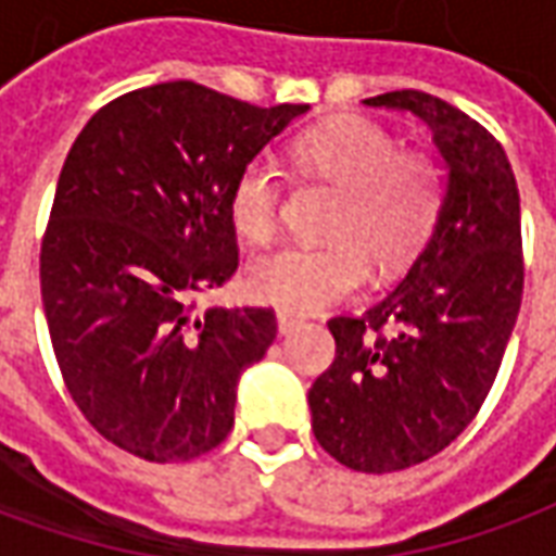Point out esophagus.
Returning <instances> with one entry per match:
<instances>
[{"label": "esophagus", "instance_id": "obj_1", "mask_svg": "<svg viewBox=\"0 0 556 556\" xmlns=\"http://www.w3.org/2000/svg\"><path fill=\"white\" fill-rule=\"evenodd\" d=\"M301 325H303V321L298 318V315L286 313V309H279V313H277V327H279V333H282V337L294 333V330H298Z\"/></svg>", "mask_w": 556, "mask_h": 556}]
</instances>
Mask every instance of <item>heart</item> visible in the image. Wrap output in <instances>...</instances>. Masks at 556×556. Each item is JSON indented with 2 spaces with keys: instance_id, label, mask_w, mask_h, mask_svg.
<instances>
[{
  "instance_id": "1",
  "label": "heart",
  "mask_w": 556,
  "mask_h": 556,
  "mask_svg": "<svg viewBox=\"0 0 556 556\" xmlns=\"http://www.w3.org/2000/svg\"><path fill=\"white\" fill-rule=\"evenodd\" d=\"M294 166L337 187L339 199L325 243H286L255 258L247 289L255 301L286 313H315L345 301L369 277H390L408 265L429 241L441 214L443 175L426 151H402L390 127L363 115H339L315 125L291 146ZM282 184L274 163L253 157L229 187V219L253 243L270 241L279 229Z\"/></svg>"
}]
</instances>
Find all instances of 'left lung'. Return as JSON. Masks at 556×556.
<instances>
[{
  "mask_svg": "<svg viewBox=\"0 0 556 556\" xmlns=\"http://www.w3.org/2000/svg\"><path fill=\"white\" fill-rule=\"evenodd\" d=\"M363 103L422 118L450 169L402 282L327 321L337 357L309 390L315 441L351 470L390 473L450 446L489 396L525 291L521 202L503 146L462 110L414 89Z\"/></svg>",
  "mask_w": 556,
  "mask_h": 556,
  "instance_id": "8db88e82",
  "label": "left lung"
}]
</instances>
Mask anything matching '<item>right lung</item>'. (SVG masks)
I'll use <instances>...</instances> for the list:
<instances>
[{
    "instance_id": "1",
    "label": "right lung",
    "mask_w": 556,
    "mask_h": 556,
    "mask_svg": "<svg viewBox=\"0 0 556 556\" xmlns=\"http://www.w3.org/2000/svg\"><path fill=\"white\" fill-rule=\"evenodd\" d=\"M306 103L253 106L190 79L115 98L83 127L41 241L55 361L83 417L146 462H190L235 426L274 309L199 306L238 270L229 187Z\"/></svg>"
}]
</instances>
